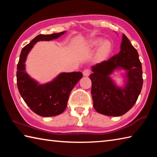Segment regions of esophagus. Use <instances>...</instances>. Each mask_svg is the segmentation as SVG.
Wrapping results in <instances>:
<instances>
[{"instance_id":"1","label":"esophagus","mask_w":157,"mask_h":157,"mask_svg":"<svg viewBox=\"0 0 157 157\" xmlns=\"http://www.w3.org/2000/svg\"><path fill=\"white\" fill-rule=\"evenodd\" d=\"M90 73H91V71H90L89 69H85L83 71L84 76H89L90 75Z\"/></svg>"}]
</instances>
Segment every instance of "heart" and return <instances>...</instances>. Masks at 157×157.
I'll return each instance as SVG.
<instances>
[{
	"instance_id": "heart-1",
	"label": "heart",
	"mask_w": 157,
	"mask_h": 157,
	"mask_svg": "<svg viewBox=\"0 0 157 157\" xmlns=\"http://www.w3.org/2000/svg\"><path fill=\"white\" fill-rule=\"evenodd\" d=\"M101 44L100 48H99V56L102 58L106 57L107 55L109 54L111 50V48H112V46H111V44L109 41H105L102 42V39H94L91 42V46L94 48V47H97L98 46H100Z\"/></svg>"
}]
</instances>
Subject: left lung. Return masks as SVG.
<instances>
[{
	"mask_svg": "<svg viewBox=\"0 0 157 157\" xmlns=\"http://www.w3.org/2000/svg\"><path fill=\"white\" fill-rule=\"evenodd\" d=\"M91 95L97 112L109 116H120L136 103L143 86V71L137 50L123 34L121 50L107 61L91 67ZM126 71L123 87L116 86L110 75L115 70Z\"/></svg>",
	"mask_w": 157,
	"mask_h": 157,
	"instance_id": "left-lung-1",
	"label": "left lung"
}]
</instances>
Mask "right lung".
<instances>
[{"label": "right lung", "mask_w": 157, "mask_h": 157, "mask_svg": "<svg viewBox=\"0 0 157 157\" xmlns=\"http://www.w3.org/2000/svg\"><path fill=\"white\" fill-rule=\"evenodd\" d=\"M64 33L65 31L46 35L39 34L21 50L17 71L18 89L30 109L40 116H55L64 111L67 107L69 95L82 78V73H62L48 83L39 84L26 73V58L36 42L57 39Z\"/></svg>", "instance_id": "obj_1"}]
</instances>
